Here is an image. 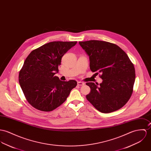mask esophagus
<instances>
[{
    "label": "esophagus",
    "mask_w": 151,
    "mask_h": 151,
    "mask_svg": "<svg viewBox=\"0 0 151 151\" xmlns=\"http://www.w3.org/2000/svg\"><path fill=\"white\" fill-rule=\"evenodd\" d=\"M77 85H79V86H83V85H85V83H84L83 82H80H80H77Z\"/></svg>",
    "instance_id": "esophagus-1"
}]
</instances>
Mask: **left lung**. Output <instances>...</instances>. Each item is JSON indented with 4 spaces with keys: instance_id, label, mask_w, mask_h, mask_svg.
<instances>
[{
    "instance_id": "1",
    "label": "left lung",
    "mask_w": 151,
    "mask_h": 151,
    "mask_svg": "<svg viewBox=\"0 0 151 151\" xmlns=\"http://www.w3.org/2000/svg\"><path fill=\"white\" fill-rule=\"evenodd\" d=\"M79 44L89 56L90 69L101 74L103 82H87L91 92L87 100L103 113L121 109L133 93L136 74L133 64L127 55L116 44L106 41H80Z\"/></svg>"
}]
</instances>
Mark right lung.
Masks as SVG:
<instances>
[{
    "label": "right lung",
    "instance_id": "1",
    "mask_svg": "<svg viewBox=\"0 0 151 151\" xmlns=\"http://www.w3.org/2000/svg\"><path fill=\"white\" fill-rule=\"evenodd\" d=\"M77 41H52L32 51L19 73V83L28 103L42 111H51L63 103L77 82L60 81L62 56Z\"/></svg>",
    "mask_w": 151,
    "mask_h": 151
}]
</instances>
